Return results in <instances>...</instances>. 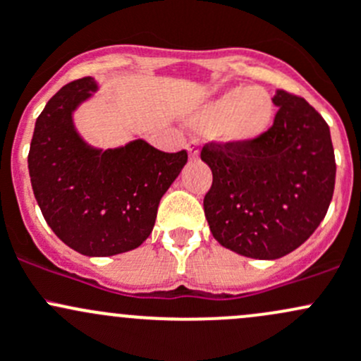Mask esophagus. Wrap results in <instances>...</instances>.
Wrapping results in <instances>:
<instances>
[{
    "label": "esophagus",
    "instance_id": "34e87169",
    "mask_svg": "<svg viewBox=\"0 0 361 361\" xmlns=\"http://www.w3.org/2000/svg\"><path fill=\"white\" fill-rule=\"evenodd\" d=\"M188 153H189V156H191L192 159H196V158H198V154H200V146H198V140H191V142L188 144Z\"/></svg>",
    "mask_w": 361,
    "mask_h": 361
}]
</instances>
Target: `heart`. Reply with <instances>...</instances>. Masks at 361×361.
<instances>
[{
  "label": "heart",
  "instance_id": "heart-1",
  "mask_svg": "<svg viewBox=\"0 0 361 361\" xmlns=\"http://www.w3.org/2000/svg\"><path fill=\"white\" fill-rule=\"evenodd\" d=\"M273 111V100L262 88H233L205 104L196 113L195 123L217 126L224 142L248 144L269 128Z\"/></svg>",
  "mask_w": 361,
  "mask_h": 361
}]
</instances>
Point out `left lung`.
Listing matches in <instances>:
<instances>
[{"label":"left lung","instance_id":"obj_1","mask_svg":"<svg viewBox=\"0 0 361 361\" xmlns=\"http://www.w3.org/2000/svg\"><path fill=\"white\" fill-rule=\"evenodd\" d=\"M278 113L248 144H205L210 191L203 200L222 247L252 259H280L304 243L325 217L336 185L330 128L302 97L278 90Z\"/></svg>","mask_w":361,"mask_h":361}]
</instances>
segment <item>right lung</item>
<instances>
[{"instance_id":"add662e5","label":"right lung","mask_w":361,"mask_h":361,"mask_svg":"<svg viewBox=\"0 0 361 361\" xmlns=\"http://www.w3.org/2000/svg\"><path fill=\"white\" fill-rule=\"evenodd\" d=\"M99 85L81 78L62 87L38 116L27 166L42 214L68 247L88 257L133 250L154 228L161 196L188 153H163L135 139L114 149L85 142L73 113Z\"/></svg>"}]
</instances>
